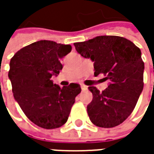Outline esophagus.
<instances>
[{
	"instance_id": "obj_1",
	"label": "esophagus",
	"mask_w": 154,
	"mask_h": 154,
	"mask_svg": "<svg viewBox=\"0 0 154 154\" xmlns=\"http://www.w3.org/2000/svg\"><path fill=\"white\" fill-rule=\"evenodd\" d=\"M81 89H82V91H85L87 89V86H85V85H81Z\"/></svg>"
}]
</instances>
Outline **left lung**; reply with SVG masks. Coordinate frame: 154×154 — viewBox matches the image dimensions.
Wrapping results in <instances>:
<instances>
[{
    "mask_svg": "<svg viewBox=\"0 0 154 154\" xmlns=\"http://www.w3.org/2000/svg\"><path fill=\"white\" fill-rule=\"evenodd\" d=\"M74 45L79 54L94 62V75L103 74L109 81L103 92L88 87L92 93L87 105L90 120L101 128L121 124L132 113L143 90L145 67L140 50L118 36H98Z\"/></svg>",
    "mask_w": 154,
    "mask_h": 154,
    "instance_id": "obj_1",
    "label": "left lung"
}]
</instances>
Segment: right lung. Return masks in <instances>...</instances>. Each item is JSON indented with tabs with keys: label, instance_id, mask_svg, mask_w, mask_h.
<instances>
[{
	"label": "right lung",
	"instance_id": "obj_1",
	"mask_svg": "<svg viewBox=\"0 0 154 154\" xmlns=\"http://www.w3.org/2000/svg\"><path fill=\"white\" fill-rule=\"evenodd\" d=\"M71 50L70 45L41 40L22 48L10 61L8 77L15 101L38 127H62L81 91L77 83L61 87L51 80L62 69L60 59Z\"/></svg>",
	"mask_w": 154,
	"mask_h": 154
}]
</instances>
